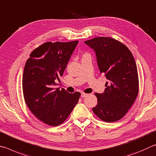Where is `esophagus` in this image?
<instances>
[{"mask_svg":"<svg viewBox=\"0 0 156 156\" xmlns=\"http://www.w3.org/2000/svg\"><path fill=\"white\" fill-rule=\"evenodd\" d=\"M87 95L88 94H87V93H81V97L84 98V97H86V96H87Z\"/></svg>","mask_w":156,"mask_h":156,"instance_id":"esophagus-1","label":"esophagus"}]
</instances>
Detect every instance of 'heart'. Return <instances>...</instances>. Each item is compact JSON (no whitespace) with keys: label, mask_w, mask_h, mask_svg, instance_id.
<instances>
[{"label":"heart","mask_w":156,"mask_h":156,"mask_svg":"<svg viewBox=\"0 0 156 156\" xmlns=\"http://www.w3.org/2000/svg\"><path fill=\"white\" fill-rule=\"evenodd\" d=\"M89 56V55H88V54H84L83 57H84V56Z\"/></svg>","instance_id":"heart-1"}]
</instances>
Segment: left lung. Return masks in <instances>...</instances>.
I'll return each instance as SVG.
<instances>
[{
  "mask_svg": "<svg viewBox=\"0 0 156 156\" xmlns=\"http://www.w3.org/2000/svg\"><path fill=\"white\" fill-rule=\"evenodd\" d=\"M84 43L94 50L100 72L108 80L104 93H95L98 104L93 111L106 122L119 121L131 108L138 93L134 56L126 46L112 37H99Z\"/></svg>",
  "mask_w": 156,
  "mask_h": 156,
  "instance_id": "1",
  "label": "left lung"
}]
</instances>
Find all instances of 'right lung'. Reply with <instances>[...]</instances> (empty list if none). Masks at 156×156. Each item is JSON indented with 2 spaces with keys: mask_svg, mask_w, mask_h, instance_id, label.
<instances>
[{
  "mask_svg": "<svg viewBox=\"0 0 156 156\" xmlns=\"http://www.w3.org/2000/svg\"><path fill=\"white\" fill-rule=\"evenodd\" d=\"M78 41L46 42L34 50L24 66L22 89L27 106L47 125L63 123L78 102L80 93L56 88Z\"/></svg>",
  "mask_w": 156,
  "mask_h": 156,
  "instance_id": "right-lung-1",
  "label": "right lung"
}]
</instances>
